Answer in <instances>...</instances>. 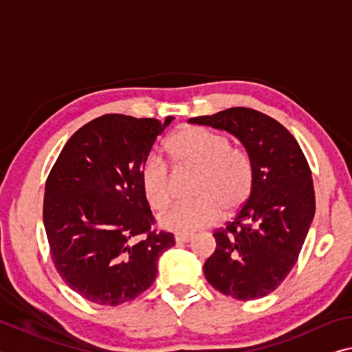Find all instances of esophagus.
<instances>
[{
	"mask_svg": "<svg viewBox=\"0 0 352 352\" xmlns=\"http://www.w3.org/2000/svg\"><path fill=\"white\" fill-rule=\"evenodd\" d=\"M191 239H192V235H180V233H178V235H175V241L178 244L188 243V241H191Z\"/></svg>",
	"mask_w": 352,
	"mask_h": 352,
	"instance_id": "esophagus-1",
	"label": "esophagus"
}]
</instances>
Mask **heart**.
<instances>
[{
  "instance_id": "1",
  "label": "heart",
  "mask_w": 352,
  "mask_h": 352,
  "mask_svg": "<svg viewBox=\"0 0 352 352\" xmlns=\"http://www.w3.org/2000/svg\"><path fill=\"white\" fill-rule=\"evenodd\" d=\"M178 174L197 170L191 194L192 200L177 204L160 217L167 230L188 233L213 224L224 210L226 214L246 204L254 189V161L248 150L232 146L224 133L204 126H185L166 144ZM142 189L148 205L163 211L175 196V177L166 161L148 155L141 169Z\"/></svg>"
}]
</instances>
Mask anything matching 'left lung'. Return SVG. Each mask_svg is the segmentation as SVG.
Here are the masks:
<instances>
[{"mask_svg": "<svg viewBox=\"0 0 352 352\" xmlns=\"http://www.w3.org/2000/svg\"><path fill=\"white\" fill-rule=\"evenodd\" d=\"M235 135L254 161V189L226 227L204 265L208 283L239 300L263 298L293 270L315 214L311 170L294 136L276 119L250 108L192 117Z\"/></svg>", "mask_w": 352, "mask_h": 352, "instance_id": "8db88e82", "label": "left lung"}]
</instances>
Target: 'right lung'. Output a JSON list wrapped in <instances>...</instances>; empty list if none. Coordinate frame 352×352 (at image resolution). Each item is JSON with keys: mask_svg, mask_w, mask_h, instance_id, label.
I'll return each mask as SVG.
<instances>
[{"mask_svg": "<svg viewBox=\"0 0 352 352\" xmlns=\"http://www.w3.org/2000/svg\"><path fill=\"white\" fill-rule=\"evenodd\" d=\"M164 124L104 114L81 126L50 170L43 224L63 280L98 305H119L152 287L160 255L175 244L156 232L141 182Z\"/></svg>", "mask_w": 352, "mask_h": 352, "instance_id": "1", "label": "right lung"}]
</instances>
